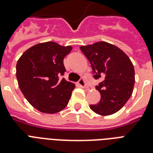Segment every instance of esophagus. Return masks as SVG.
<instances>
[{"instance_id":"esophagus-1","label":"esophagus","mask_w":153,"mask_h":153,"mask_svg":"<svg viewBox=\"0 0 153 153\" xmlns=\"http://www.w3.org/2000/svg\"><path fill=\"white\" fill-rule=\"evenodd\" d=\"M78 84H79V86H80V87H82V88H85V87H86V82H85L83 79H80Z\"/></svg>"}]
</instances>
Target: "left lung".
<instances>
[{
  "instance_id": "left-lung-1",
  "label": "left lung",
  "mask_w": 153,
  "mask_h": 153,
  "mask_svg": "<svg viewBox=\"0 0 153 153\" xmlns=\"http://www.w3.org/2000/svg\"><path fill=\"white\" fill-rule=\"evenodd\" d=\"M80 49L91 62L94 78L102 77V82L96 86L100 101L90 108L101 116L115 114L133 94L135 71L130 59L119 48L104 41L81 46Z\"/></svg>"
}]
</instances>
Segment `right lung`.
Wrapping results in <instances>:
<instances>
[{
    "label": "right lung",
    "mask_w": 153,
    "mask_h": 153,
    "mask_svg": "<svg viewBox=\"0 0 153 153\" xmlns=\"http://www.w3.org/2000/svg\"><path fill=\"white\" fill-rule=\"evenodd\" d=\"M71 46L45 42L31 47L18 59L16 79L27 102L39 111L55 114L68 104L75 85L60 79L64 74L63 59Z\"/></svg>",
    "instance_id": "right-lung-1"
}]
</instances>
